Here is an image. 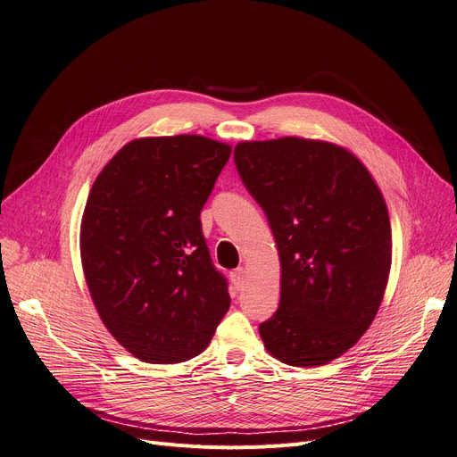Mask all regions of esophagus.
I'll return each mask as SVG.
<instances>
[{
	"label": "esophagus",
	"mask_w": 457,
	"mask_h": 457,
	"mask_svg": "<svg viewBox=\"0 0 457 457\" xmlns=\"http://www.w3.org/2000/svg\"><path fill=\"white\" fill-rule=\"evenodd\" d=\"M231 281H233V285H235V289L241 291L243 287H245V281H246V270H245L243 267L235 269V270L231 272Z\"/></svg>",
	"instance_id": "esophagus-1"
}]
</instances>
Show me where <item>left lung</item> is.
<instances>
[{"label": "left lung", "instance_id": "obj_1", "mask_svg": "<svg viewBox=\"0 0 457 457\" xmlns=\"http://www.w3.org/2000/svg\"><path fill=\"white\" fill-rule=\"evenodd\" d=\"M233 157L279 253V307L259 326L262 345L287 365H326L361 339L386 295V200L365 164L333 142H238Z\"/></svg>", "mask_w": 457, "mask_h": 457}]
</instances>
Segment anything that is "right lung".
Masks as SVG:
<instances>
[{
  "instance_id": "obj_1",
  "label": "right lung",
  "mask_w": 457,
  "mask_h": 457,
  "mask_svg": "<svg viewBox=\"0 0 457 457\" xmlns=\"http://www.w3.org/2000/svg\"><path fill=\"white\" fill-rule=\"evenodd\" d=\"M229 155V144L202 135L135 138L90 188L85 279L109 333L144 363L196 357L228 313L200 212Z\"/></svg>"
}]
</instances>
